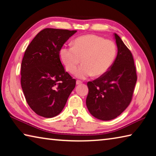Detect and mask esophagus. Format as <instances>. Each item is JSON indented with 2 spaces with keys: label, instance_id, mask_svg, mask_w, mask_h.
<instances>
[{
  "label": "esophagus",
  "instance_id": "1",
  "mask_svg": "<svg viewBox=\"0 0 156 156\" xmlns=\"http://www.w3.org/2000/svg\"><path fill=\"white\" fill-rule=\"evenodd\" d=\"M82 83L80 80H76V85H80V84Z\"/></svg>",
  "mask_w": 156,
  "mask_h": 156
}]
</instances>
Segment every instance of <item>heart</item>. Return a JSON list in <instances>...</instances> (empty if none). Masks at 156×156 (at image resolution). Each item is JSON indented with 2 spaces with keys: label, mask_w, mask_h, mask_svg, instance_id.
<instances>
[{
  "label": "heart",
  "mask_w": 156,
  "mask_h": 156,
  "mask_svg": "<svg viewBox=\"0 0 156 156\" xmlns=\"http://www.w3.org/2000/svg\"><path fill=\"white\" fill-rule=\"evenodd\" d=\"M117 47L115 43L105 40L101 37L87 34L78 37L73 41V47L63 46L59 51V56L65 69L76 77L85 79L90 76H100L109 70L115 61Z\"/></svg>",
  "instance_id": "heart-1"
}]
</instances>
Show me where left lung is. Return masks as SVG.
<instances>
[{
    "mask_svg": "<svg viewBox=\"0 0 156 156\" xmlns=\"http://www.w3.org/2000/svg\"><path fill=\"white\" fill-rule=\"evenodd\" d=\"M114 36L117 55L112 65L103 75L87 83V109L93 117L103 121L115 119L126 109L137 82L131 52L117 34Z\"/></svg>",
    "mask_w": 156,
    "mask_h": 156,
    "instance_id": "1",
    "label": "left lung"
}]
</instances>
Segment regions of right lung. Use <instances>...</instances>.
I'll list each match as a JSON object with an SVG mask.
<instances>
[{
	"mask_svg": "<svg viewBox=\"0 0 156 156\" xmlns=\"http://www.w3.org/2000/svg\"><path fill=\"white\" fill-rule=\"evenodd\" d=\"M76 30L46 28L37 34L25 51L21 84L30 107L38 115H58L76 87V80L66 72L59 51Z\"/></svg>",
	"mask_w": 156,
	"mask_h": 156,
	"instance_id": "add662e5",
	"label": "right lung"
}]
</instances>
